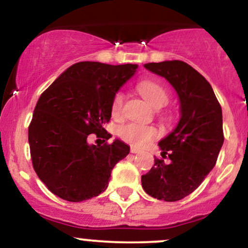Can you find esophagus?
I'll use <instances>...</instances> for the list:
<instances>
[{
  "mask_svg": "<svg viewBox=\"0 0 248 248\" xmlns=\"http://www.w3.org/2000/svg\"><path fill=\"white\" fill-rule=\"evenodd\" d=\"M140 152H141V150L138 149V148H135V147L130 148V153H132V154H139Z\"/></svg>",
  "mask_w": 248,
  "mask_h": 248,
  "instance_id": "1",
  "label": "esophagus"
}]
</instances>
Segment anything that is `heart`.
Masks as SVG:
<instances>
[{
	"instance_id": "1",
	"label": "heart",
	"mask_w": 248,
	"mask_h": 248,
	"mask_svg": "<svg viewBox=\"0 0 248 248\" xmlns=\"http://www.w3.org/2000/svg\"><path fill=\"white\" fill-rule=\"evenodd\" d=\"M139 93L143 96L146 100L155 108H161L169 102V93L158 82L149 80H142L138 84ZM124 95L122 92H116L112 99L110 104V110L114 118H120L124 113ZM163 120H169V116H163ZM119 136L121 140L129 143L133 147H144L149 142L155 140L158 136V130L155 127L144 126L140 124H127L120 127L119 129Z\"/></svg>"
}]
</instances>
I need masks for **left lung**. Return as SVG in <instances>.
Wrapping results in <instances>:
<instances>
[{"instance_id":"obj_1","label":"left lung","mask_w":248,"mask_h":248,"mask_svg":"<svg viewBox=\"0 0 248 248\" xmlns=\"http://www.w3.org/2000/svg\"><path fill=\"white\" fill-rule=\"evenodd\" d=\"M144 67L172 85L182 118L158 143L162 157L170 162L155 157L154 167L142 175V187L154 198L176 202L195 191L216 166L224 142L223 113L210 82L186 62H149Z\"/></svg>"}]
</instances>
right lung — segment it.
Here are the masks:
<instances>
[{"label": "right lung", "instance_id": "1", "mask_svg": "<svg viewBox=\"0 0 248 248\" xmlns=\"http://www.w3.org/2000/svg\"><path fill=\"white\" fill-rule=\"evenodd\" d=\"M138 65L80 62L62 73L39 96L29 124L32 167L51 192L67 202L86 201L104 192L129 147L104 128L110 120L112 99L132 78ZM95 133L104 141L90 146Z\"/></svg>", "mask_w": 248, "mask_h": 248}]
</instances>
